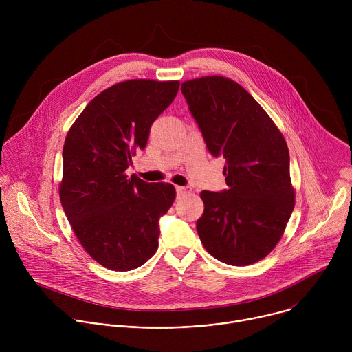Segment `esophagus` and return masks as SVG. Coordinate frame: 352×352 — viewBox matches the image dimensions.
I'll list each match as a JSON object with an SVG mask.
<instances>
[{"label":"esophagus","mask_w":352,"mask_h":352,"mask_svg":"<svg viewBox=\"0 0 352 352\" xmlns=\"http://www.w3.org/2000/svg\"><path fill=\"white\" fill-rule=\"evenodd\" d=\"M175 189H177V195H178V196H182V195L190 192V189H188V188H185V186H175Z\"/></svg>","instance_id":"34e87169"}]
</instances>
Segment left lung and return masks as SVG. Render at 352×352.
<instances>
[{
    "label": "left lung",
    "instance_id": "left-lung-1",
    "mask_svg": "<svg viewBox=\"0 0 352 352\" xmlns=\"http://www.w3.org/2000/svg\"><path fill=\"white\" fill-rule=\"evenodd\" d=\"M181 91L209 152L226 159L228 189L200 193L199 238L223 263H256L278 243L295 206L285 139L256 100L228 78L186 80Z\"/></svg>",
    "mask_w": 352,
    "mask_h": 352
}]
</instances>
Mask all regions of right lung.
<instances>
[{"label": "right lung", "instance_id": "right-lung-1", "mask_svg": "<svg viewBox=\"0 0 352 352\" xmlns=\"http://www.w3.org/2000/svg\"><path fill=\"white\" fill-rule=\"evenodd\" d=\"M178 89V80L116 83L91 100L67 133L61 205L86 252L110 270L136 269L157 250L159 220L173 206L175 188L125 171Z\"/></svg>", "mask_w": 352, "mask_h": 352}]
</instances>
